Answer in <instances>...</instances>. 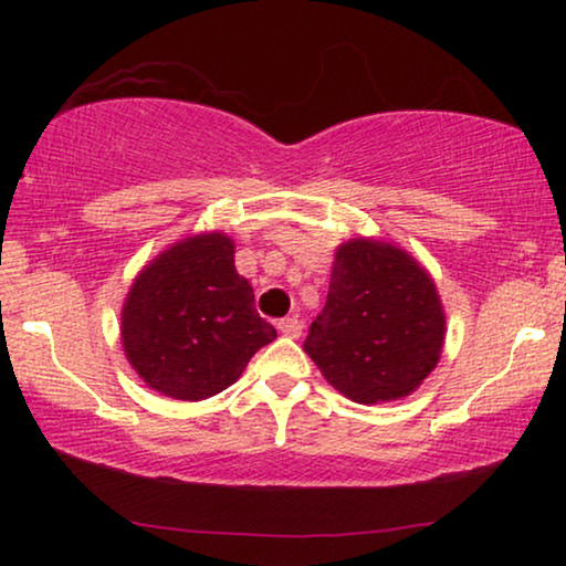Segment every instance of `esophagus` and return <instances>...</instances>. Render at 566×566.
<instances>
[{"mask_svg": "<svg viewBox=\"0 0 566 566\" xmlns=\"http://www.w3.org/2000/svg\"><path fill=\"white\" fill-rule=\"evenodd\" d=\"M301 329H304V324H301L296 316H289V319H281L277 322V332H281L283 337H301Z\"/></svg>", "mask_w": 566, "mask_h": 566, "instance_id": "obj_1", "label": "esophagus"}]
</instances>
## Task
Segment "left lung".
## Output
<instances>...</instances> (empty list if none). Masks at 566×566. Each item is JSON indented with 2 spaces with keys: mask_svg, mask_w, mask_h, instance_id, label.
<instances>
[{
  "mask_svg": "<svg viewBox=\"0 0 566 566\" xmlns=\"http://www.w3.org/2000/svg\"><path fill=\"white\" fill-rule=\"evenodd\" d=\"M446 308L432 275L399 244L347 239L304 350L327 384L358 405L405 399L436 370Z\"/></svg>",
  "mask_w": 566,
  "mask_h": 566,
  "instance_id": "obj_1",
  "label": "left lung"
}]
</instances>
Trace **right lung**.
<instances>
[{
    "label": "right lung",
    "mask_w": 566,
    "mask_h": 566,
    "mask_svg": "<svg viewBox=\"0 0 566 566\" xmlns=\"http://www.w3.org/2000/svg\"><path fill=\"white\" fill-rule=\"evenodd\" d=\"M234 250L223 231H200L138 270L120 308V345L149 389L180 401L216 397L277 337L237 273Z\"/></svg>",
    "instance_id": "obj_1"
}]
</instances>
